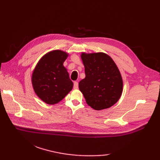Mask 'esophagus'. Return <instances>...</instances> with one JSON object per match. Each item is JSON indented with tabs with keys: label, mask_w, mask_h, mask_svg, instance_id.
I'll return each instance as SVG.
<instances>
[{
	"label": "esophagus",
	"mask_w": 160,
	"mask_h": 160,
	"mask_svg": "<svg viewBox=\"0 0 160 160\" xmlns=\"http://www.w3.org/2000/svg\"><path fill=\"white\" fill-rule=\"evenodd\" d=\"M73 88H74V89H77L78 88V82H76V81H75L73 83Z\"/></svg>",
	"instance_id": "1"
}]
</instances>
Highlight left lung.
I'll use <instances>...</instances> for the list:
<instances>
[{
  "label": "left lung",
  "instance_id": "obj_1",
  "mask_svg": "<svg viewBox=\"0 0 160 160\" xmlns=\"http://www.w3.org/2000/svg\"><path fill=\"white\" fill-rule=\"evenodd\" d=\"M85 78L78 84L86 102L95 110L106 109L120 99L123 91L121 73L115 62L102 52L82 53Z\"/></svg>",
  "mask_w": 160,
  "mask_h": 160
}]
</instances>
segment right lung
I'll use <instances>...</instances> for the list:
<instances>
[{"label":"right lung","instance_id":"right-lung-1","mask_svg":"<svg viewBox=\"0 0 160 160\" xmlns=\"http://www.w3.org/2000/svg\"><path fill=\"white\" fill-rule=\"evenodd\" d=\"M68 56L67 52L61 50L47 53L33 71V89L37 96L47 104L58 103L72 90L73 83L63 65Z\"/></svg>","mask_w":160,"mask_h":160}]
</instances>
